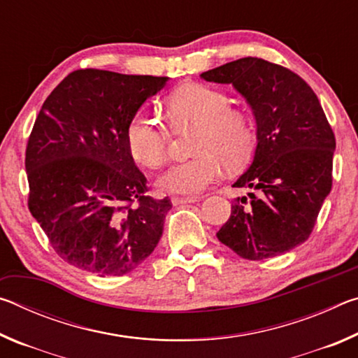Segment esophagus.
Instances as JSON below:
<instances>
[{"label":"esophagus","mask_w":358,"mask_h":358,"mask_svg":"<svg viewBox=\"0 0 358 358\" xmlns=\"http://www.w3.org/2000/svg\"><path fill=\"white\" fill-rule=\"evenodd\" d=\"M199 199L197 197H178V196H175V197H172V203L173 205H185V203H194V202H197Z\"/></svg>","instance_id":"esophagus-1"}]
</instances>
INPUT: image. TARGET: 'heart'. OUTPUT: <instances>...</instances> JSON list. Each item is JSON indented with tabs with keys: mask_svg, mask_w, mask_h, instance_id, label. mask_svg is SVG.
I'll return each mask as SVG.
<instances>
[{
	"mask_svg": "<svg viewBox=\"0 0 358 358\" xmlns=\"http://www.w3.org/2000/svg\"><path fill=\"white\" fill-rule=\"evenodd\" d=\"M169 113L175 126L197 128L192 142L196 156L173 164L157 180L161 191L199 194L221 177L222 162L237 167L251 156L254 129L243 113L232 110V101L220 90L205 85L180 88L169 98ZM169 132L159 117L137 113L126 129V143L134 159L157 169L167 161Z\"/></svg>",
	"mask_w": 358,
	"mask_h": 358,
	"instance_id": "obj_1",
	"label": "heart"
}]
</instances>
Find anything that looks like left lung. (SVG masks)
<instances>
[{
	"label": "left lung",
	"instance_id": "obj_1",
	"mask_svg": "<svg viewBox=\"0 0 358 358\" xmlns=\"http://www.w3.org/2000/svg\"><path fill=\"white\" fill-rule=\"evenodd\" d=\"M201 77L232 85L251 106L257 124L254 159L234 183L252 191L235 199L217 240L248 260L294 250L311 235L331 191L336 142L316 93L295 72L254 57Z\"/></svg>",
	"mask_w": 358,
	"mask_h": 358
}]
</instances>
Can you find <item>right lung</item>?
I'll return each instance as SVG.
<instances>
[{"label":"right lung","mask_w":358,"mask_h":358,"mask_svg":"<svg viewBox=\"0 0 358 358\" xmlns=\"http://www.w3.org/2000/svg\"><path fill=\"white\" fill-rule=\"evenodd\" d=\"M169 77L78 69L48 94L28 138V208L66 262L98 276L137 268L159 241L169 197L147 191L126 143Z\"/></svg>","instance_id":"right-lung-1"}]
</instances>
